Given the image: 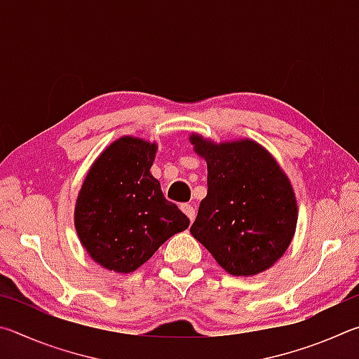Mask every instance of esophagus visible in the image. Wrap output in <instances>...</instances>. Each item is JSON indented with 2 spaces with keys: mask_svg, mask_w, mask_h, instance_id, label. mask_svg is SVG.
Returning a JSON list of instances; mask_svg holds the SVG:
<instances>
[{
  "mask_svg": "<svg viewBox=\"0 0 359 359\" xmlns=\"http://www.w3.org/2000/svg\"><path fill=\"white\" fill-rule=\"evenodd\" d=\"M180 209H182V212H184V214L190 218V222H193L194 220V217H196V210H194V208L191 204H182L180 205Z\"/></svg>",
  "mask_w": 359,
  "mask_h": 359,
  "instance_id": "esophagus-1",
  "label": "esophagus"
}]
</instances>
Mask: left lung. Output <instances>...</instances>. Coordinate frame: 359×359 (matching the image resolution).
I'll return each mask as SVG.
<instances>
[{"label":"left lung","mask_w":359,"mask_h":359,"mask_svg":"<svg viewBox=\"0 0 359 359\" xmlns=\"http://www.w3.org/2000/svg\"><path fill=\"white\" fill-rule=\"evenodd\" d=\"M208 161V196L190 233L233 276L266 271L293 239L297 205L280 166L253 141L212 144L191 136Z\"/></svg>","instance_id":"obj_1"}]
</instances>
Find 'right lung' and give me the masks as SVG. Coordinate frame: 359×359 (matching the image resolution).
I'll use <instances>...</instances> for the list:
<instances>
[{"label":"right lung","instance_id":"obj_1","mask_svg":"<svg viewBox=\"0 0 359 359\" xmlns=\"http://www.w3.org/2000/svg\"><path fill=\"white\" fill-rule=\"evenodd\" d=\"M155 144L121 137L95 161L79 193L76 229L96 263L115 272L144 264L190 220L150 174Z\"/></svg>","mask_w":359,"mask_h":359}]
</instances>
